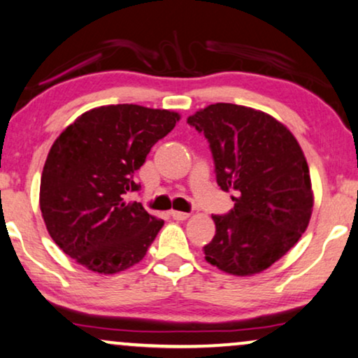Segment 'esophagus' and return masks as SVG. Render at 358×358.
<instances>
[{"instance_id": "esophagus-1", "label": "esophagus", "mask_w": 358, "mask_h": 358, "mask_svg": "<svg viewBox=\"0 0 358 358\" xmlns=\"http://www.w3.org/2000/svg\"><path fill=\"white\" fill-rule=\"evenodd\" d=\"M170 216L173 217V219H176V221H185V219H187L189 214L188 213H183V211H171Z\"/></svg>"}]
</instances>
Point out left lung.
I'll use <instances>...</instances> for the list:
<instances>
[{"instance_id": "8db88e82", "label": "left lung", "mask_w": 358, "mask_h": 358, "mask_svg": "<svg viewBox=\"0 0 358 358\" xmlns=\"http://www.w3.org/2000/svg\"><path fill=\"white\" fill-rule=\"evenodd\" d=\"M208 141L216 182L234 189V208L214 214L206 260L232 275H254L282 259L306 231L313 211L309 169L292 132L268 114L231 103L188 117Z\"/></svg>"}]
</instances>
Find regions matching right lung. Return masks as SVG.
<instances>
[{"instance_id":"add662e5","label":"right lung","mask_w":358,"mask_h":358,"mask_svg":"<svg viewBox=\"0 0 358 358\" xmlns=\"http://www.w3.org/2000/svg\"><path fill=\"white\" fill-rule=\"evenodd\" d=\"M180 116L109 104L85 113L52 145L41 178V211L57 245L80 265L111 275L144 259L164 226L141 203L136 171Z\"/></svg>"}]
</instances>
